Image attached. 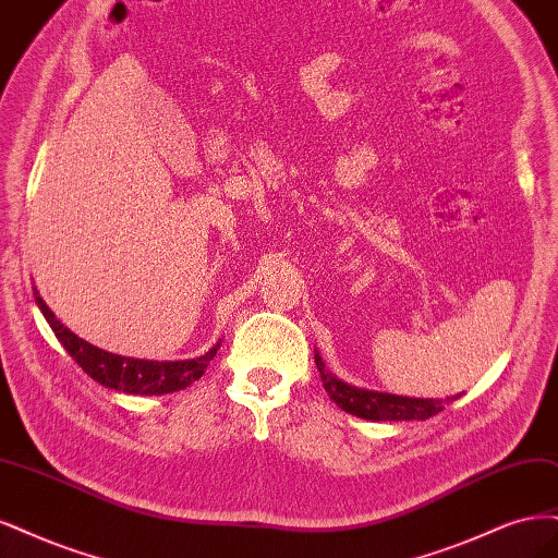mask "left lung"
<instances>
[{
	"mask_svg": "<svg viewBox=\"0 0 558 558\" xmlns=\"http://www.w3.org/2000/svg\"><path fill=\"white\" fill-rule=\"evenodd\" d=\"M315 364L322 377V385L329 391L331 401L340 408L350 412L354 417L371 420V422H408V420H428L438 415L445 405L457 401V397L447 399H410V397H397V393H383V391H368L352 387L343 380H338L325 368L319 352H315Z\"/></svg>",
	"mask_w": 558,
	"mask_h": 558,
	"instance_id": "left-lung-1",
	"label": "left lung"
}]
</instances>
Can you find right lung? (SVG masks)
Returning <instances> with one entry per match:
<instances>
[{
	"mask_svg": "<svg viewBox=\"0 0 558 558\" xmlns=\"http://www.w3.org/2000/svg\"><path fill=\"white\" fill-rule=\"evenodd\" d=\"M34 299H37V305L48 319L50 329L56 331L58 340L71 354V359H74L93 380L116 391L138 393V397H161V393L181 391L199 380L206 366L210 364V359L220 350V343H215L206 354L196 359H183V362H153V359L113 354L89 345L87 340L78 338L74 331H69L62 322L52 315V311L48 308L37 290H34Z\"/></svg>",
	"mask_w": 558,
	"mask_h": 558,
	"instance_id": "right-lung-1",
	"label": "right lung"
}]
</instances>
